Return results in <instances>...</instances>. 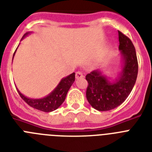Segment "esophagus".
Masks as SVG:
<instances>
[{"label":"esophagus","mask_w":152,"mask_h":152,"mask_svg":"<svg viewBox=\"0 0 152 152\" xmlns=\"http://www.w3.org/2000/svg\"><path fill=\"white\" fill-rule=\"evenodd\" d=\"M83 74L81 72H76V78L78 80V79H81V78H83Z\"/></svg>","instance_id":"34e87169"}]
</instances>
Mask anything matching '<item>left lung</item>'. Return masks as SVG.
Segmentation results:
<instances>
[{"instance_id":"8db88e82","label":"left lung","mask_w":152,"mask_h":152,"mask_svg":"<svg viewBox=\"0 0 152 152\" xmlns=\"http://www.w3.org/2000/svg\"><path fill=\"white\" fill-rule=\"evenodd\" d=\"M119 51L121 56V72L114 78L104 75L100 69L88 73L86 99L99 111H107L124 102L131 94L138 72L137 55L129 38L118 31Z\"/></svg>"}]
</instances>
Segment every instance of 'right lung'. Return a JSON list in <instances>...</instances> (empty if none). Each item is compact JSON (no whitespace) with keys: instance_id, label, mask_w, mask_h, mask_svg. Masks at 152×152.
Segmentation results:
<instances>
[{"instance_id":"1","label":"right lung","mask_w":152,"mask_h":152,"mask_svg":"<svg viewBox=\"0 0 152 152\" xmlns=\"http://www.w3.org/2000/svg\"><path fill=\"white\" fill-rule=\"evenodd\" d=\"M31 33V32H29V31L25 33L24 36L22 37L21 40ZM17 48H16V50L14 53L13 58L14 56H15V52L17 51ZM74 81H75V72H72V74H70L66 77L62 78L60 80V82L58 83L56 87L55 88L50 94L45 96V97L39 98V99H33V98L27 97L19 91L18 88L17 90L20 96L31 107L43 112H52L58 109L62 105V103L64 102L66 94L68 93L69 88L71 87Z\"/></svg>"}]
</instances>
